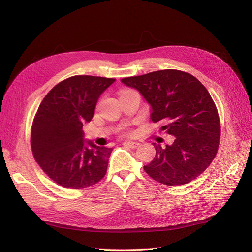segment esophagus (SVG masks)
Segmentation results:
<instances>
[{
  "label": "esophagus",
  "mask_w": 252,
  "mask_h": 252,
  "mask_svg": "<svg viewBox=\"0 0 252 252\" xmlns=\"http://www.w3.org/2000/svg\"><path fill=\"white\" fill-rule=\"evenodd\" d=\"M123 145H124V146L129 147V148H136L140 145V143L132 142V141H127V142H124Z\"/></svg>",
  "instance_id": "1"
}]
</instances>
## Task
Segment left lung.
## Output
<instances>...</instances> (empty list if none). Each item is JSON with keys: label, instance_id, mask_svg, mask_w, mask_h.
I'll return each instance as SVG.
<instances>
[{"label": "left lung", "instance_id": "8db88e82", "mask_svg": "<svg viewBox=\"0 0 252 252\" xmlns=\"http://www.w3.org/2000/svg\"><path fill=\"white\" fill-rule=\"evenodd\" d=\"M121 82L139 91L150 105L151 121L168 123L161 129L174 136L171 145H156V157L144 170L168 186L184 185L199 177L215 158L220 133L208 90L193 75L174 69Z\"/></svg>", "mask_w": 252, "mask_h": 252}]
</instances>
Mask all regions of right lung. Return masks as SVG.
<instances>
[{
	"mask_svg": "<svg viewBox=\"0 0 252 252\" xmlns=\"http://www.w3.org/2000/svg\"><path fill=\"white\" fill-rule=\"evenodd\" d=\"M114 81L74 75L57 84L39 106L32 124V154L59 185L85 188L106 174L112 148L84 139L83 124L93 119L98 97Z\"/></svg>",
	"mask_w": 252,
	"mask_h": 252,
	"instance_id": "right-lung-1",
	"label": "right lung"
}]
</instances>
